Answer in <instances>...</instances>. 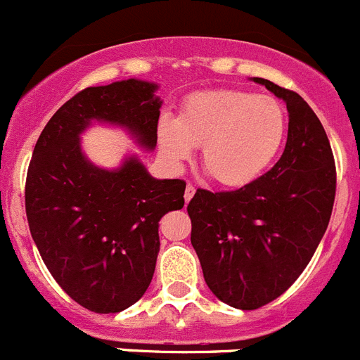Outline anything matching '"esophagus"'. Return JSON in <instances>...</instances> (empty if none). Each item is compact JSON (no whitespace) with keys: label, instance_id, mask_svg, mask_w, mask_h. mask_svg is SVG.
Wrapping results in <instances>:
<instances>
[{"label":"esophagus","instance_id":"34e87169","mask_svg":"<svg viewBox=\"0 0 360 360\" xmlns=\"http://www.w3.org/2000/svg\"><path fill=\"white\" fill-rule=\"evenodd\" d=\"M193 196H195V187L191 186V184H187V187H186V195H184V198H186V202H189V200L193 198Z\"/></svg>","mask_w":360,"mask_h":360}]
</instances>
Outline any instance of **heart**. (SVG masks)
Segmentation results:
<instances>
[{
  "label": "heart",
  "mask_w": 360,
  "mask_h": 360,
  "mask_svg": "<svg viewBox=\"0 0 360 360\" xmlns=\"http://www.w3.org/2000/svg\"><path fill=\"white\" fill-rule=\"evenodd\" d=\"M287 129V111L272 95L211 90L189 95L176 119L162 117L157 135L173 164L202 146L203 171L219 186L236 189L256 182L274 164Z\"/></svg>",
  "instance_id": "b5f03b06"
}]
</instances>
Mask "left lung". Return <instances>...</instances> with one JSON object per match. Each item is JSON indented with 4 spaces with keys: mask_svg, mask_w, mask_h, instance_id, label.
Returning <instances> with one entry per match:
<instances>
[{
    "mask_svg": "<svg viewBox=\"0 0 360 360\" xmlns=\"http://www.w3.org/2000/svg\"><path fill=\"white\" fill-rule=\"evenodd\" d=\"M287 103L281 158L236 191L198 189L187 205L191 243L212 294L240 310L278 299L324 236L335 200V162L323 124L301 95L254 77Z\"/></svg>",
    "mask_w": 360,
    "mask_h": 360,
    "instance_id": "left-lung-1",
    "label": "left lung"
}]
</instances>
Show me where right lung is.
Returning a JSON list of instances; mask_svg holds the SVG:
<instances>
[{
  "label": "right lung",
  "instance_id": "1",
  "mask_svg": "<svg viewBox=\"0 0 360 360\" xmlns=\"http://www.w3.org/2000/svg\"><path fill=\"white\" fill-rule=\"evenodd\" d=\"M157 88L128 79L79 91L44 126L28 165L25 207L34 243L59 287L97 314L126 310L148 290L158 221L184 207L186 182L153 178L135 155L117 169L97 167L79 139L97 120L155 149Z\"/></svg>",
  "mask_w": 360,
  "mask_h": 360
}]
</instances>
